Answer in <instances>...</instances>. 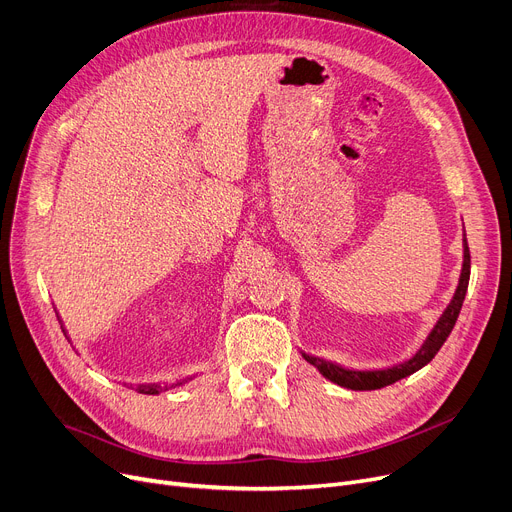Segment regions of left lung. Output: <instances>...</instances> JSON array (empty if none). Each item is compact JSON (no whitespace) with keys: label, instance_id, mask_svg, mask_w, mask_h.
<instances>
[{"label":"left lung","instance_id":"8db88e82","mask_svg":"<svg viewBox=\"0 0 512 512\" xmlns=\"http://www.w3.org/2000/svg\"><path fill=\"white\" fill-rule=\"evenodd\" d=\"M469 276H471V255H469L467 236L463 234V270H461L459 286H456L454 297L448 303V307L444 309V313L440 315V319L436 321V326L432 328V332L427 334L421 348L409 361H402V363H398L394 367H388V369H373V371L346 369V367H340L332 361L311 357V355L303 353L305 361H309L321 375H324L326 380H330V382H334L342 388H348V390H378V388L390 386V384H394L402 378H407V375L419 371L421 367H425L429 361H432L438 355L442 344L446 342V338L450 336V332L456 324V317H459L463 301H465Z\"/></svg>","mask_w":512,"mask_h":512}]
</instances>
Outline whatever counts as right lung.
I'll return each instance as SVG.
<instances>
[{"instance_id": "obj_1", "label": "right lung", "mask_w": 512, "mask_h": 512, "mask_svg": "<svg viewBox=\"0 0 512 512\" xmlns=\"http://www.w3.org/2000/svg\"><path fill=\"white\" fill-rule=\"evenodd\" d=\"M182 382L172 384V386H180ZM172 386H168V384H141V386H137V390H139V394H159V392H164V390H168Z\"/></svg>"}]
</instances>
